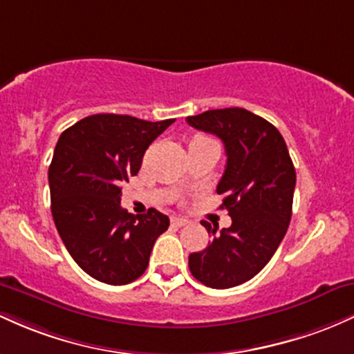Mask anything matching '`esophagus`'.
I'll list each match as a JSON object with an SVG mask.
<instances>
[{
    "instance_id": "34e87169",
    "label": "esophagus",
    "mask_w": 354,
    "mask_h": 354,
    "mask_svg": "<svg viewBox=\"0 0 354 354\" xmlns=\"http://www.w3.org/2000/svg\"><path fill=\"white\" fill-rule=\"evenodd\" d=\"M172 224L176 227H184V225L189 224V221L184 219V217H172Z\"/></svg>"
}]
</instances>
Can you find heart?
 Instances as JSON below:
<instances>
[{
  "label": "heart",
  "mask_w": 354,
  "mask_h": 354,
  "mask_svg": "<svg viewBox=\"0 0 354 354\" xmlns=\"http://www.w3.org/2000/svg\"><path fill=\"white\" fill-rule=\"evenodd\" d=\"M198 138H204V137H198Z\"/></svg>",
  "instance_id": "1"
}]
</instances>
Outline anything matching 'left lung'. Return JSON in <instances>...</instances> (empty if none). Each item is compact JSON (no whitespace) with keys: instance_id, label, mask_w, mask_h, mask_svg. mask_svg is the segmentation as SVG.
Segmentation results:
<instances>
[{"instance_id":"obj_1","label":"left lung","mask_w":354,"mask_h":354,"mask_svg":"<svg viewBox=\"0 0 354 354\" xmlns=\"http://www.w3.org/2000/svg\"><path fill=\"white\" fill-rule=\"evenodd\" d=\"M194 129L217 135L225 147L224 176L217 194L229 210L227 229L202 225L214 239L189 256V269L202 284L227 289L252 279L279 248L292 214L296 170L283 135L245 109H219L187 117Z\"/></svg>"}]
</instances>
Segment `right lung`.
<instances>
[{"mask_svg":"<svg viewBox=\"0 0 354 354\" xmlns=\"http://www.w3.org/2000/svg\"><path fill=\"white\" fill-rule=\"evenodd\" d=\"M176 118L90 115L59 135L48 170L51 214L73 261L93 279L122 286L138 279L169 217L122 209V187L137 176L149 145Z\"/></svg>","mask_w":354,"mask_h":354,"instance_id":"right-lung-1","label":"right lung"}]
</instances>
